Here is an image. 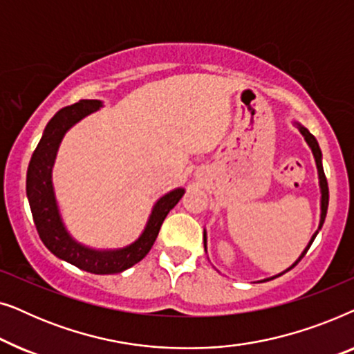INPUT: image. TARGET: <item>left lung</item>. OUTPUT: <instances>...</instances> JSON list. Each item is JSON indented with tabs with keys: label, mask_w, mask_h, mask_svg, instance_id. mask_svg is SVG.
Returning a JSON list of instances; mask_svg holds the SVG:
<instances>
[{
	"label": "left lung",
	"mask_w": 354,
	"mask_h": 354,
	"mask_svg": "<svg viewBox=\"0 0 354 354\" xmlns=\"http://www.w3.org/2000/svg\"><path fill=\"white\" fill-rule=\"evenodd\" d=\"M298 127H299V132L303 133L304 140H306L309 147H311L314 158H316V166H317V172H319V183H321V193H322V198H321V222H319V230H321V227H322V224H324V221H326L327 207H328V185H327V178H326V174H324V167H322V153H321V148H319V145H317V140L314 138V135H313L311 132H309L308 129L301 127V125H299V124H298ZM319 230H317V232H319ZM317 232H316V234L313 235V239H311V241H309V245L306 246V250L303 251V254L299 256L297 263H295L290 269H293L295 266H297V264L299 263V261H301L303 256L308 253L309 246L313 245V241H314V239H316ZM205 250H206V234H205ZM290 269H287V270H290ZM279 275H282V274H279ZM279 275H277V277H279ZM272 279H275V277H272Z\"/></svg>",
	"instance_id": "left-lung-1"
}]
</instances>
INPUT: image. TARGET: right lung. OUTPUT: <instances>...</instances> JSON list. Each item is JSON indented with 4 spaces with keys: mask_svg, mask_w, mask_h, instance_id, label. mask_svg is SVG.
I'll use <instances>...</instances> for the list:
<instances>
[{
    "mask_svg": "<svg viewBox=\"0 0 354 354\" xmlns=\"http://www.w3.org/2000/svg\"><path fill=\"white\" fill-rule=\"evenodd\" d=\"M101 106L98 100H80L79 103L66 106L57 111L48 122L43 137L32 154L27 169V198L35 222L37 232L48 250L57 258L74 264L75 268L91 274H118L132 268L149 253L169 211L180 201L185 190L176 188L164 195L153 207L151 216L142 236L127 248L115 251H98L77 243L67 234L57 211L51 183V169L56 151L64 133L75 122L84 119Z\"/></svg>",
    "mask_w": 354,
    "mask_h": 354,
    "instance_id": "1",
    "label": "right lung"
}]
</instances>
